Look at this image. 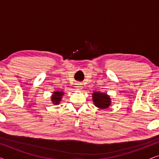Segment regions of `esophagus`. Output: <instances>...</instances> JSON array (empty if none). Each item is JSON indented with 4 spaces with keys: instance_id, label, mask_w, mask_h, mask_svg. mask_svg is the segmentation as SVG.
<instances>
[{
    "instance_id": "obj_1",
    "label": "esophagus",
    "mask_w": 159,
    "mask_h": 159,
    "mask_svg": "<svg viewBox=\"0 0 159 159\" xmlns=\"http://www.w3.org/2000/svg\"><path fill=\"white\" fill-rule=\"evenodd\" d=\"M77 88H78V90H80V89H81V88H82V84H80V83H79V84H77Z\"/></svg>"
}]
</instances>
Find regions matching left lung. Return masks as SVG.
Wrapping results in <instances>:
<instances>
[{"instance_id": "left-lung-1", "label": "left lung", "mask_w": 159, "mask_h": 159, "mask_svg": "<svg viewBox=\"0 0 159 159\" xmlns=\"http://www.w3.org/2000/svg\"><path fill=\"white\" fill-rule=\"evenodd\" d=\"M93 98L95 105L103 109L108 108L111 105L110 97L106 95V93H94L93 94Z\"/></svg>"}]
</instances>
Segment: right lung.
Returning a JSON list of instances; mask_svg holds the SVG:
<instances>
[{
  "instance_id": "1",
  "label": "right lung",
  "mask_w": 159,
  "mask_h": 159,
  "mask_svg": "<svg viewBox=\"0 0 159 159\" xmlns=\"http://www.w3.org/2000/svg\"><path fill=\"white\" fill-rule=\"evenodd\" d=\"M53 93L54 94L51 97V101H53L54 104H58L61 99V97L63 94H64V93L59 91V92H53Z\"/></svg>"
}]
</instances>
